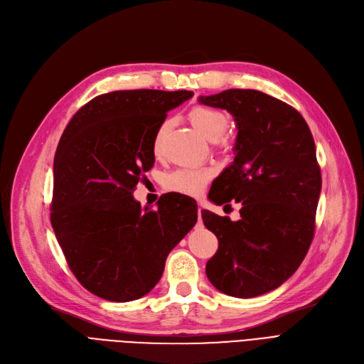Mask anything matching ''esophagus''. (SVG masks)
<instances>
[{
    "label": "esophagus",
    "mask_w": 364,
    "mask_h": 364,
    "mask_svg": "<svg viewBox=\"0 0 364 364\" xmlns=\"http://www.w3.org/2000/svg\"><path fill=\"white\" fill-rule=\"evenodd\" d=\"M198 217H199V225L202 224V208H198Z\"/></svg>",
    "instance_id": "esophagus-1"
}]
</instances>
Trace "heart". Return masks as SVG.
<instances>
[{"instance_id": "b5f03b06", "label": "heart", "mask_w": 364, "mask_h": 364, "mask_svg": "<svg viewBox=\"0 0 364 364\" xmlns=\"http://www.w3.org/2000/svg\"><path fill=\"white\" fill-rule=\"evenodd\" d=\"M188 121L206 140L214 141L220 150H227L230 147V137L224 134L228 127V117L223 110L209 106H195L188 112ZM168 128L169 121L166 119L159 125L156 131L155 140H153V151H155V155H159L162 150V140ZM213 176L214 171L211 168H178L165 176L164 186L171 192L187 196H198L203 192L205 186L211 181Z\"/></svg>"}]
</instances>
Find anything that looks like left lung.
I'll return each instance as SVG.
<instances>
[{
	"label": "left lung",
	"instance_id": "1",
	"mask_svg": "<svg viewBox=\"0 0 364 364\" xmlns=\"http://www.w3.org/2000/svg\"><path fill=\"white\" fill-rule=\"evenodd\" d=\"M199 102L230 112L237 125L235 161L209 199L242 206L237 221L202 211L218 239L206 276L225 295L254 298L288 280L313 242L321 190L313 134L296 109L257 90H225Z\"/></svg>",
	"mask_w": 364,
	"mask_h": 364
}]
</instances>
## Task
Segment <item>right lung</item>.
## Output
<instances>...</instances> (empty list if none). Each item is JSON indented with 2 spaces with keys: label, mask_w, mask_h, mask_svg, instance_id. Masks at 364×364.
<instances>
[{
  "label": "right lung",
  "mask_w": 364,
  "mask_h": 364,
  "mask_svg": "<svg viewBox=\"0 0 364 364\" xmlns=\"http://www.w3.org/2000/svg\"><path fill=\"white\" fill-rule=\"evenodd\" d=\"M190 97L186 90L106 92L84 105L63 131L50 220L70 272L103 299L128 302L149 294L168 254L198 221L192 198L162 196L156 209H143L132 198L155 164L153 140L168 110Z\"/></svg>",
  "instance_id": "right-lung-1"
}]
</instances>
